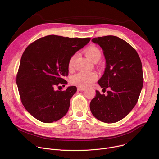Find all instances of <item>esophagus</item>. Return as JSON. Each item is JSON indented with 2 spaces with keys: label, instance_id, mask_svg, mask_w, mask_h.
<instances>
[{
  "label": "esophagus",
  "instance_id": "34e87169",
  "mask_svg": "<svg viewBox=\"0 0 159 159\" xmlns=\"http://www.w3.org/2000/svg\"><path fill=\"white\" fill-rule=\"evenodd\" d=\"M85 88H84V87H79L77 88V90H79V91H84V90H85Z\"/></svg>",
  "mask_w": 159,
  "mask_h": 159
}]
</instances>
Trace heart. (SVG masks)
Here are the masks:
<instances>
[{
    "label": "heart",
    "mask_w": 159,
    "mask_h": 159,
    "mask_svg": "<svg viewBox=\"0 0 159 159\" xmlns=\"http://www.w3.org/2000/svg\"><path fill=\"white\" fill-rule=\"evenodd\" d=\"M85 55L88 58L93 61H98L101 57V52L100 49L96 46L89 47L85 51ZM77 54H73L69 58L68 62V67L72 70L74 67L75 61L77 58ZM98 77L97 73L93 72H79L73 75L70 79V82L72 84L79 87H87L94 82Z\"/></svg>",
    "instance_id": "obj_1"
}]
</instances>
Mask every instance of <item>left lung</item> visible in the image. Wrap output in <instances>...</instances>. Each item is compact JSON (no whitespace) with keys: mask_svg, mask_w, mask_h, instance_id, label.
Returning a JSON list of instances; mask_svg holds the SVG:
<instances>
[{"mask_svg":"<svg viewBox=\"0 0 159 159\" xmlns=\"http://www.w3.org/2000/svg\"><path fill=\"white\" fill-rule=\"evenodd\" d=\"M104 52V74L98 84L107 95L96 90L90 103L95 118L106 123H116L128 115L137 103L143 84L141 60L137 51L125 40L115 36L93 38Z\"/></svg>","mask_w":159,"mask_h":159,"instance_id":"1","label":"left lung"}]
</instances>
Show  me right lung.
<instances>
[{"instance_id": "1", "label": "right lung", "mask_w": 159, "mask_h": 159, "mask_svg": "<svg viewBox=\"0 0 159 159\" xmlns=\"http://www.w3.org/2000/svg\"><path fill=\"white\" fill-rule=\"evenodd\" d=\"M90 38H69L48 35L29 44L21 57L16 83L21 102L38 120L51 123L63 117L75 86L65 90L55 88L67 84L70 57L84 47Z\"/></svg>"}]
</instances>
